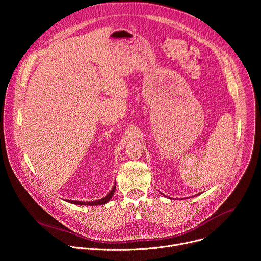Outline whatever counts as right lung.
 Segmentation results:
<instances>
[{"mask_svg": "<svg viewBox=\"0 0 261 261\" xmlns=\"http://www.w3.org/2000/svg\"><path fill=\"white\" fill-rule=\"evenodd\" d=\"M116 191V186H114L113 190H111L105 197H103L102 199L96 200V201H91V202H83V201H74V200H67L68 202H71L73 204H79V205H100V204H104L106 202L109 201V199L113 197L114 193Z\"/></svg>", "mask_w": 261, "mask_h": 261, "instance_id": "right-lung-1", "label": "right lung"}]
</instances>
